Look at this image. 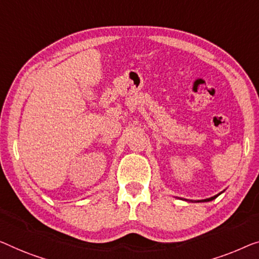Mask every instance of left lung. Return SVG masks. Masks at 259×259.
I'll return each instance as SVG.
<instances>
[{"label":"left lung","mask_w":259,"mask_h":259,"mask_svg":"<svg viewBox=\"0 0 259 259\" xmlns=\"http://www.w3.org/2000/svg\"><path fill=\"white\" fill-rule=\"evenodd\" d=\"M222 193H223V192L219 193V194H216V195H214V196H211V198L203 199V200H187V199H181V200H185V201H188V202H208V201H211V200H214V199L218 198V196H219L220 194H222Z\"/></svg>","instance_id":"8db88e82"}]
</instances>
